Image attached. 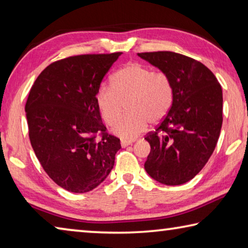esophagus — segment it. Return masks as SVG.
I'll return each instance as SVG.
<instances>
[{
	"label": "esophagus",
	"instance_id": "1",
	"mask_svg": "<svg viewBox=\"0 0 248 248\" xmlns=\"http://www.w3.org/2000/svg\"><path fill=\"white\" fill-rule=\"evenodd\" d=\"M133 142H134L133 140H121L120 144H121V146H123V148H125V146L132 144Z\"/></svg>",
	"mask_w": 248,
	"mask_h": 248
}]
</instances>
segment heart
I'll return each instance as SVG.
<instances>
[{"instance_id":"heart-1","label":"heart","mask_w":248,"mask_h":248,"mask_svg":"<svg viewBox=\"0 0 248 248\" xmlns=\"http://www.w3.org/2000/svg\"><path fill=\"white\" fill-rule=\"evenodd\" d=\"M104 120L114 124L128 102L130 112L117 122L112 132L123 139H133L144 131L148 124H157L169 114L174 100L170 78L163 72L139 63H129L117 71L112 85L103 84L96 95Z\"/></svg>"}]
</instances>
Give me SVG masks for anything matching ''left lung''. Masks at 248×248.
Listing matches in <instances>:
<instances>
[{"instance_id": "obj_1", "label": "left lung", "mask_w": 248, "mask_h": 248, "mask_svg": "<svg viewBox=\"0 0 248 248\" xmlns=\"http://www.w3.org/2000/svg\"><path fill=\"white\" fill-rule=\"evenodd\" d=\"M170 78L174 100L169 114L144 139L151 145L144 169L156 182L177 186L207 164L222 128L223 95L201 62L171 51L138 53Z\"/></svg>"}]
</instances>
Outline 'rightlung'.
<instances>
[{
	"mask_svg": "<svg viewBox=\"0 0 248 248\" xmlns=\"http://www.w3.org/2000/svg\"><path fill=\"white\" fill-rule=\"evenodd\" d=\"M120 54H82L53 62L29 92L25 111L33 152L49 177L68 191L95 189L114 167L120 140L106 132L96 95ZM97 133L102 140L95 139Z\"/></svg>",
	"mask_w": 248,
	"mask_h": 248,
	"instance_id": "add662e5",
	"label": "right lung"
}]
</instances>
